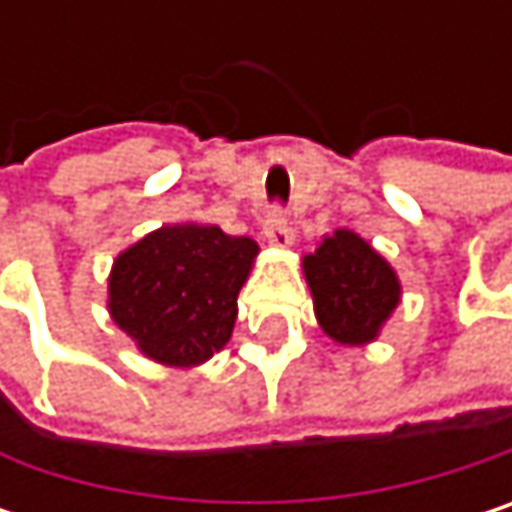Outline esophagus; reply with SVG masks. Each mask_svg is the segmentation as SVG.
Instances as JSON below:
<instances>
[{
	"instance_id": "34e87169",
	"label": "esophagus",
	"mask_w": 512,
	"mask_h": 512,
	"mask_svg": "<svg viewBox=\"0 0 512 512\" xmlns=\"http://www.w3.org/2000/svg\"><path fill=\"white\" fill-rule=\"evenodd\" d=\"M263 237H266L272 246H278V249H287V246L293 243V228H290V222L281 216V210H272V213L266 216V222H263Z\"/></svg>"
}]
</instances>
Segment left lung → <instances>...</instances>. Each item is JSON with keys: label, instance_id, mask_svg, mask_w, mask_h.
I'll return each instance as SVG.
<instances>
[{"label": "left lung", "instance_id": "1", "mask_svg": "<svg viewBox=\"0 0 512 512\" xmlns=\"http://www.w3.org/2000/svg\"><path fill=\"white\" fill-rule=\"evenodd\" d=\"M314 311L338 344H367L400 302L394 269L353 231H335L305 257Z\"/></svg>", "mask_w": 512, "mask_h": 512}]
</instances>
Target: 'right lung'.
Segmentation results:
<instances>
[{"mask_svg":"<svg viewBox=\"0 0 512 512\" xmlns=\"http://www.w3.org/2000/svg\"><path fill=\"white\" fill-rule=\"evenodd\" d=\"M257 243L216 225H168L118 255L109 278L112 320L145 356L174 367L219 353Z\"/></svg>","mask_w":512,"mask_h":512,"instance_id":"add662e5","label":"right lung"}]
</instances>
